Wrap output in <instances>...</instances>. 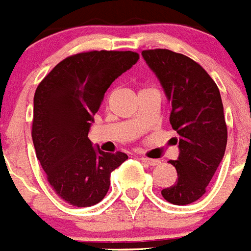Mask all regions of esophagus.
Here are the masks:
<instances>
[{"instance_id": "34e87169", "label": "esophagus", "mask_w": 251, "mask_h": 251, "mask_svg": "<svg viewBox=\"0 0 251 251\" xmlns=\"http://www.w3.org/2000/svg\"><path fill=\"white\" fill-rule=\"evenodd\" d=\"M141 161H142L143 164L149 165V166H157V165L160 164L158 160H153V158H149V157H141Z\"/></svg>"}]
</instances>
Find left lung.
I'll return each instance as SVG.
<instances>
[{"mask_svg":"<svg viewBox=\"0 0 251 251\" xmlns=\"http://www.w3.org/2000/svg\"><path fill=\"white\" fill-rule=\"evenodd\" d=\"M142 55L171 102L170 124L179 134V157L169 161L177 179L161 194L173 204H190L207 192L226 150L227 126L220 90L201 64L181 53L147 49Z\"/></svg>","mask_w":251,"mask_h":251,"instance_id":"8db88e82","label":"left lung"}]
</instances>
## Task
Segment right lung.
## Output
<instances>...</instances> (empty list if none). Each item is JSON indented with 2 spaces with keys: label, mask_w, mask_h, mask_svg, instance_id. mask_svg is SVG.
<instances>
[{
  "label": "right lung",
  "mask_w": 251,
  "mask_h": 251,
  "mask_svg": "<svg viewBox=\"0 0 251 251\" xmlns=\"http://www.w3.org/2000/svg\"><path fill=\"white\" fill-rule=\"evenodd\" d=\"M140 54L130 50H90L59 62L36 87L31 137L36 158L50 187L76 207L99 203L110 174L128 156L102 152L89 140L90 122L106 90Z\"/></svg>",
  "instance_id": "add662e5"
}]
</instances>
